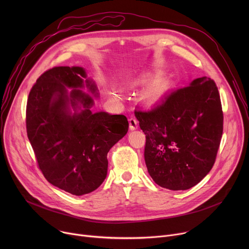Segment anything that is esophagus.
Masks as SVG:
<instances>
[{
    "label": "esophagus",
    "instance_id": "obj_1",
    "mask_svg": "<svg viewBox=\"0 0 249 249\" xmlns=\"http://www.w3.org/2000/svg\"><path fill=\"white\" fill-rule=\"evenodd\" d=\"M129 125H130V129L131 130H135L138 128V121L135 117H131L129 119Z\"/></svg>",
    "mask_w": 249,
    "mask_h": 249
}]
</instances>
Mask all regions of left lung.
I'll use <instances>...</instances> for the list:
<instances>
[{
	"instance_id": "obj_1",
	"label": "left lung",
	"mask_w": 249,
	"mask_h": 249,
	"mask_svg": "<svg viewBox=\"0 0 249 249\" xmlns=\"http://www.w3.org/2000/svg\"><path fill=\"white\" fill-rule=\"evenodd\" d=\"M146 135L145 161L153 180L169 190L198 184L215 163L224 114L216 83L207 77L170 92L149 110H135Z\"/></svg>"
}]
</instances>
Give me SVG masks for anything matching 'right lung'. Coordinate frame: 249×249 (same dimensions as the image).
Returning <instances> with one entry per match:
<instances>
[{"label": "right lung", "mask_w": 249, "mask_h": 249, "mask_svg": "<svg viewBox=\"0 0 249 249\" xmlns=\"http://www.w3.org/2000/svg\"><path fill=\"white\" fill-rule=\"evenodd\" d=\"M85 85L97 96L84 68L54 67L33 85L26 104L27 137L40 170L52 185L77 196L101 185L107 153L129 128L122 114L92 113L93 98L79 89Z\"/></svg>", "instance_id": "1"}]
</instances>
